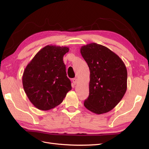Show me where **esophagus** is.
I'll list each match as a JSON object with an SVG mask.
<instances>
[{"instance_id":"esophagus-1","label":"esophagus","mask_w":149,"mask_h":149,"mask_svg":"<svg viewBox=\"0 0 149 149\" xmlns=\"http://www.w3.org/2000/svg\"><path fill=\"white\" fill-rule=\"evenodd\" d=\"M77 82H78V79H76V78L73 79V83H74V84H76V83H77Z\"/></svg>"}]
</instances>
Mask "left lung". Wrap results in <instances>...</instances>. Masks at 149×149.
I'll return each mask as SVG.
<instances>
[{"instance_id":"1","label":"left lung","mask_w":149,"mask_h":149,"mask_svg":"<svg viewBox=\"0 0 149 149\" xmlns=\"http://www.w3.org/2000/svg\"><path fill=\"white\" fill-rule=\"evenodd\" d=\"M80 52L90 71L89 94L84 106L93 113H106L118 105L127 90L125 65L115 53L96 43L81 47Z\"/></svg>"}]
</instances>
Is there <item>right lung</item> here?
<instances>
[{"label": "right lung", "mask_w": 149, "mask_h": 149, "mask_svg": "<svg viewBox=\"0 0 149 149\" xmlns=\"http://www.w3.org/2000/svg\"><path fill=\"white\" fill-rule=\"evenodd\" d=\"M67 47L47 45L36 54L22 76L25 93L37 109L48 111L58 106L71 89L63 58Z\"/></svg>", "instance_id": "obj_1"}]
</instances>
